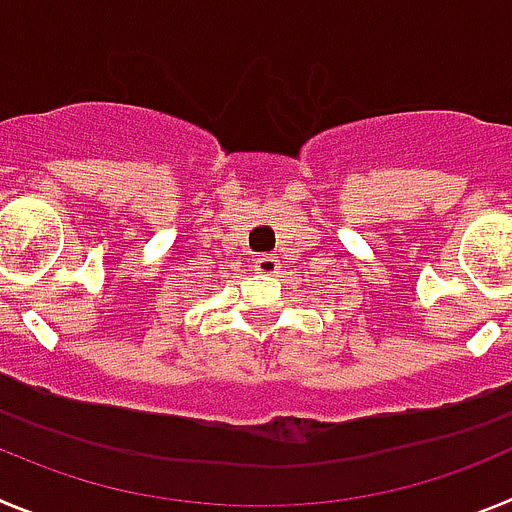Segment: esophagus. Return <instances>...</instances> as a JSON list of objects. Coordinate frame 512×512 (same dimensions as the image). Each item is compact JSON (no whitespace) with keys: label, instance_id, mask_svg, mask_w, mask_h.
Segmentation results:
<instances>
[{"label":"esophagus","instance_id":"esophagus-1","mask_svg":"<svg viewBox=\"0 0 512 512\" xmlns=\"http://www.w3.org/2000/svg\"><path fill=\"white\" fill-rule=\"evenodd\" d=\"M256 271L259 274H279V259L274 253H264L256 259Z\"/></svg>","mask_w":512,"mask_h":512}]
</instances>
